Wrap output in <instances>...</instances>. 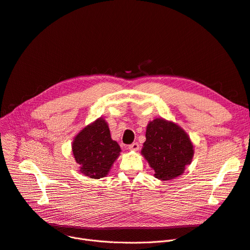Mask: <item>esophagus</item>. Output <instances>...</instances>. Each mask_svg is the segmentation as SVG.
Instances as JSON below:
<instances>
[{"label": "esophagus", "instance_id": "esophagus-1", "mask_svg": "<svg viewBox=\"0 0 250 250\" xmlns=\"http://www.w3.org/2000/svg\"><path fill=\"white\" fill-rule=\"evenodd\" d=\"M139 148H140V146H139L138 143H133L132 145L128 146V149H129L130 151H138Z\"/></svg>", "mask_w": 250, "mask_h": 250}]
</instances>
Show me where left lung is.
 Instances as JSON below:
<instances>
[{"instance_id": "8db88e82", "label": "left lung", "mask_w": 250, "mask_h": 250, "mask_svg": "<svg viewBox=\"0 0 250 250\" xmlns=\"http://www.w3.org/2000/svg\"><path fill=\"white\" fill-rule=\"evenodd\" d=\"M141 154L155 171L154 176L171 180L185 172L194 154L189 136L177 124L158 117L150 122Z\"/></svg>"}]
</instances>
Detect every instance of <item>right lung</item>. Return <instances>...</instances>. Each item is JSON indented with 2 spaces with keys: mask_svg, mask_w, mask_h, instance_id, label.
Segmentation results:
<instances>
[{
  "mask_svg": "<svg viewBox=\"0 0 250 250\" xmlns=\"http://www.w3.org/2000/svg\"><path fill=\"white\" fill-rule=\"evenodd\" d=\"M72 152L80 172L94 179L105 177L122 149L110 136L108 124L103 117L86 125L72 143Z\"/></svg>",
  "mask_w": 250,
  "mask_h": 250,
  "instance_id": "obj_1",
  "label": "right lung"
}]
</instances>
